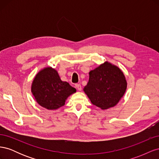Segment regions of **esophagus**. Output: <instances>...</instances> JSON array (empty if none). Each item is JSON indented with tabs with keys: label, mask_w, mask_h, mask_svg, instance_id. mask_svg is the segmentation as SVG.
<instances>
[{
	"label": "esophagus",
	"mask_w": 159,
	"mask_h": 159,
	"mask_svg": "<svg viewBox=\"0 0 159 159\" xmlns=\"http://www.w3.org/2000/svg\"><path fill=\"white\" fill-rule=\"evenodd\" d=\"M75 87H76V88L78 89V90H79V91H81V85L80 84H75Z\"/></svg>",
	"instance_id": "obj_1"
}]
</instances>
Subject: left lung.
<instances>
[{"label":"left lung","instance_id":"1","mask_svg":"<svg viewBox=\"0 0 159 159\" xmlns=\"http://www.w3.org/2000/svg\"><path fill=\"white\" fill-rule=\"evenodd\" d=\"M84 91L95 106L103 110L116 105L125 93L127 82L118 66L105 61L89 72Z\"/></svg>","mask_w":159,"mask_h":159}]
</instances>
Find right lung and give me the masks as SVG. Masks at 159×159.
<instances>
[{
    "label": "right lung",
    "instance_id": "right-lung-1",
    "mask_svg": "<svg viewBox=\"0 0 159 159\" xmlns=\"http://www.w3.org/2000/svg\"><path fill=\"white\" fill-rule=\"evenodd\" d=\"M31 92L40 106L48 110H56L64 106L66 100L75 93L76 89L69 83L61 81L54 68L47 67L35 75Z\"/></svg>",
    "mask_w": 159,
    "mask_h": 159
}]
</instances>
